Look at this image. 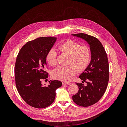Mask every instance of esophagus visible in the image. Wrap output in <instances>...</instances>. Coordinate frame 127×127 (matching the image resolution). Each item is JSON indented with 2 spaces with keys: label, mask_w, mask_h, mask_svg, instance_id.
Segmentation results:
<instances>
[{
  "label": "esophagus",
  "mask_w": 127,
  "mask_h": 127,
  "mask_svg": "<svg viewBox=\"0 0 127 127\" xmlns=\"http://www.w3.org/2000/svg\"><path fill=\"white\" fill-rule=\"evenodd\" d=\"M69 84H70V83L69 82H63V85H69Z\"/></svg>",
  "instance_id": "obj_1"
}]
</instances>
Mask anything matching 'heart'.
<instances>
[{
    "label": "heart",
    "mask_w": 127,
    "mask_h": 127,
    "mask_svg": "<svg viewBox=\"0 0 127 127\" xmlns=\"http://www.w3.org/2000/svg\"><path fill=\"white\" fill-rule=\"evenodd\" d=\"M59 49L69 55L67 66H59L53 71V78L68 82L76 74L77 71L85 70L90 64L92 52L87 45H80L78 42L68 40L59 46ZM58 53L54 48H51L46 55V60L49 64L55 66L57 64Z\"/></svg>",
    "instance_id": "b5f03b06"
}]
</instances>
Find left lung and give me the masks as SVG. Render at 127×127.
I'll list each match as a JSON object with an SVG mask.
<instances>
[{"label": "left lung", "instance_id": "obj_1", "mask_svg": "<svg viewBox=\"0 0 127 127\" xmlns=\"http://www.w3.org/2000/svg\"><path fill=\"white\" fill-rule=\"evenodd\" d=\"M72 35L85 40L90 45L92 58L89 66L79 76L87 86L82 83L78 86V93L72 96L77 105L87 107L94 104L101 98L106 90L109 79V66L106 53L101 42L97 38L84 33Z\"/></svg>", "mask_w": 127, "mask_h": 127}]
</instances>
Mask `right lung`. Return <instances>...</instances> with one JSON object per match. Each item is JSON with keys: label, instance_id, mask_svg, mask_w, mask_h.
I'll return each instance as SVG.
<instances>
[{"label": "right lung", "instance_id": "add662e5", "mask_svg": "<svg viewBox=\"0 0 127 127\" xmlns=\"http://www.w3.org/2000/svg\"><path fill=\"white\" fill-rule=\"evenodd\" d=\"M57 39L55 37H41L29 41L19 51L15 64V84L23 100L30 106L45 108L55 101L56 90L62 85L59 80H50L48 86L42 80L48 78L45 71L46 55Z\"/></svg>", "mask_w": 127, "mask_h": 127}]
</instances>
